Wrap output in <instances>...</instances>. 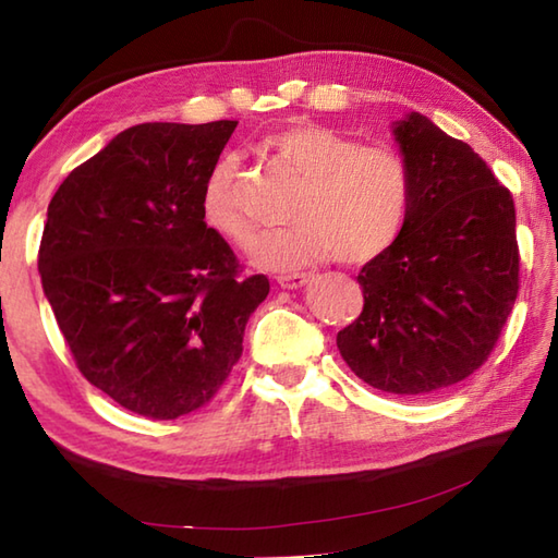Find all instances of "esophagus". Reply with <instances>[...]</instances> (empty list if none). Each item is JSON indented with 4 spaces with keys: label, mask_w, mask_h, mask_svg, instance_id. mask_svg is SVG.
Here are the masks:
<instances>
[{
    "label": "esophagus",
    "mask_w": 558,
    "mask_h": 558,
    "mask_svg": "<svg viewBox=\"0 0 558 558\" xmlns=\"http://www.w3.org/2000/svg\"><path fill=\"white\" fill-rule=\"evenodd\" d=\"M307 280H310L307 272H292V276H280L278 278V286L292 290V288H302Z\"/></svg>",
    "instance_id": "34e87169"
}]
</instances>
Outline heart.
<instances>
[{"label":"heart","instance_id":"heart-1","mask_svg":"<svg viewBox=\"0 0 558 558\" xmlns=\"http://www.w3.org/2000/svg\"><path fill=\"white\" fill-rule=\"evenodd\" d=\"M272 162L300 179L286 231L260 241L256 260L286 270L332 253L339 263H366L389 248L411 209L413 177L399 149L362 145L344 132L298 122L263 143ZM233 159H221L204 182V221L226 241L248 248L256 226L245 216Z\"/></svg>","mask_w":558,"mask_h":558}]
</instances>
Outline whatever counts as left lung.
Wrapping results in <instances>:
<instances>
[{
    "label": "left lung",
    "mask_w": 558,
    "mask_h": 558,
    "mask_svg": "<svg viewBox=\"0 0 558 558\" xmlns=\"http://www.w3.org/2000/svg\"><path fill=\"white\" fill-rule=\"evenodd\" d=\"M411 167L401 233L359 272L364 307L337 332L359 379L421 396L468 379L493 354L519 292L514 199L485 159L411 112L393 130Z\"/></svg>",
    "instance_id": "1"
}]
</instances>
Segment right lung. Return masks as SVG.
<instances>
[{
    "instance_id": "add662e5",
    "label": "right lung",
    "mask_w": 558,
    "mask_h": 558,
    "mask_svg": "<svg viewBox=\"0 0 558 558\" xmlns=\"http://www.w3.org/2000/svg\"><path fill=\"white\" fill-rule=\"evenodd\" d=\"M239 122H143L73 169L39 245L44 292L86 379L137 415L209 403L268 298L209 229L202 192Z\"/></svg>"
}]
</instances>
